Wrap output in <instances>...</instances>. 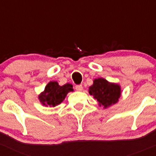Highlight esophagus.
Wrapping results in <instances>:
<instances>
[{"label": "esophagus", "instance_id": "esophagus-1", "mask_svg": "<svg viewBox=\"0 0 156 156\" xmlns=\"http://www.w3.org/2000/svg\"><path fill=\"white\" fill-rule=\"evenodd\" d=\"M75 90L77 91H81L83 90V86L81 84H78L75 86Z\"/></svg>", "mask_w": 156, "mask_h": 156}]
</instances>
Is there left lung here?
Returning <instances> with one entry per match:
<instances>
[{
    "label": "left lung",
    "instance_id": "8db88e82",
    "mask_svg": "<svg viewBox=\"0 0 156 156\" xmlns=\"http://www.w3.org/2000/svg\"><path fill=\"white\" fill-rule=\"evenodd\" d=\"M120 92L119 85L109 83L104 78L95 79L89 90L90 94L97 99L100 105H103L105 108L117 102Z\"/></svg>",
    "mask_w": 156,
    "mask_h": 156
}]
</instances>
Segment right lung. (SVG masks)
<instances>
[{
	"mask_svg": "<svg viewBox=\"0 0 156 156\" xmlns=\"http://www.w3.org/2000/svg\"><path fill=\"white\" fill-rule=\"evenodd\" d=\"M73 91V85L69 83L60 86L56 81H51L45 87V91L39 96L41 102L46 106L55 107L60 104L69 92Z\"/></svg>",
	"mask_w": 156,
	"mask_h": 156,
	"instance_id": "1",
	"label": "right lung"
}]
</instances>
